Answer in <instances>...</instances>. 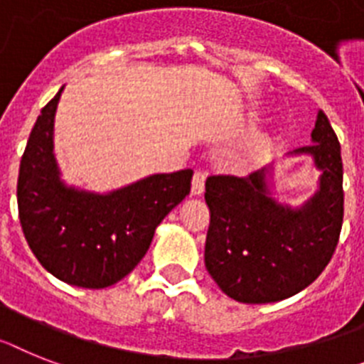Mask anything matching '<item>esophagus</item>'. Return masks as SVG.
<instances>
[{"label":"esophagus","mask_w":364,"mask_h":364,"mask_svg":"<svg viewBox=\"0 0 364 364\" xmlns=\"http://www.w3.org/2000/svg\"><path fill=\"white\" fill-rule=\"evenodd\" d=\"M205 191V173L203 172H196L194 177H192V187H191V194L192 196H201Z\"/></svg>","instance_id":"esophagus-1"}]
</instances>
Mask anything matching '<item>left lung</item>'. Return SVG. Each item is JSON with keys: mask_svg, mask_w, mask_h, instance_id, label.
I'll list each match as a JSON object with an SVG mask.
<instances>
[{"mask_svg": "<svg viewBox=\"0 0 364 364\" xmlns=\"http://www.w3.org/2000/svg\"><path fill=\"white\" fill-rule=\"evenodd\" d=\"M313 144L291 155H311L318 191L301 207L272 198V166L248 177L213 176L205 183L210 224L205 268L216 285L242 304H272L304 291L328 267L343 228L341 144L318 111Z\"/></svg>", "mask_w": 364, "mask_h": 364, "instance_id": "obj_1", "label": "left lung"}]
</instances>
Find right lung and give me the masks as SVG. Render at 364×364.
I'll list each match as a JSON object with an SVG mask.
<instances>
[{"label":"right lung","mask_w":364,"mask_h":364,"mask_svg":"<svg viewBox=\"0 0 364 364\" xmlns=\"http://www.w3.org/2000/svg\"><path fill=\"white\" fill-rule=\"evenodd\" d=\"M63 88L42 109L21 155L18 215L46 270L68 285L105 289L142 261L157 225L188 196L192 170L155 173L107 194L68 187L53 154Z\"/></svg>","instance_id":"right-lung-1"}]
</instances>
